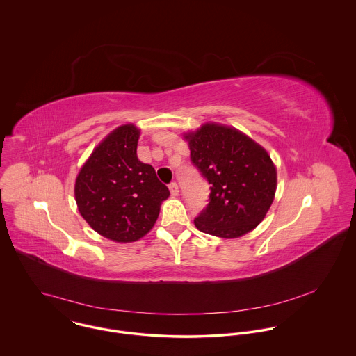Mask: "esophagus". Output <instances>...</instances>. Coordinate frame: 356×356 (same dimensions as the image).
Here are the masks:
<instances>
[{"label": "esophagus", "instance_id": "obj_1", "mask_svg": "<svg viewBox=\"0 0 356 356\" xmlns=\"http://www.w3.org/2000/svg\"><path fill=\"white\" fill-rule=\"evenodd\" d=\"M168 189H170V192H171L172 196H177V195L179 193V188H178L177 182H171V184L168 185Z\"/></svg>", "mask_w": 356, "mask_h": 356}]
</instances>
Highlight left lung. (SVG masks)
Listing matches in <instances>:
<instances>
[{
	"label": "left lung",
	"mask_w": 356,
	"mask_h": 356,
	"mask_svg": "<svg viewBox=\"0 0 356 356\" xmlns=\"http://www.w3.org/2000/svg\"><path fill=\"white\" fill-rule=\"evenodd\" d=\"M185 138L193 165L211 185L209 203L195 218L196 227L222 238L254 230L277 189V170L268 153L241 131L215 123H205Z\"/></svg>",
	"instance_id": "8db88e82"
}]
</instances>
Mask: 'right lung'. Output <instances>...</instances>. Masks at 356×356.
Wrapping results in <instances>:
<instances>
[{
	"label": "right lung",
	"mask_w": 356,
	"mask_h": 356,
	"mask_svg": "<svg viewBox=\"0 0 356 356\" xmlns=\"http://www.w3.org/2000/svg\"><path fill=\"white\" fill-rule=\"evenodd\" d=\"M140 130L123 124L104 138L81 168L75 200L83 219L102 237L133 243L154 225L168 188L151 164L137 157Z\"/></svg>",
	"instance_id": "1"
}]
</instances>
